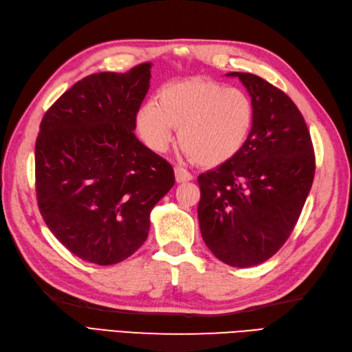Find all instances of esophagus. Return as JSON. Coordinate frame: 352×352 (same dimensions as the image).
Masks as SVG:
<instances>
[{
    "label": "esophagus",
    "instance_id": "obj_1",
    "mask_svg": "<svg viewBox=\"0 0 352 352\" xmlns=\"http://www.w3.org/2000/svg\"><path fill=\"white\" fill-rule=\"evenodd\" d=\"M174 172H175V180H177V183L190 182L192 178H193V177H192V174H190V172H189L188 169L182 168V166H175Z\"/></svg>",
    "mask_w": 352,
    "mask_h": 352
}]
</instances>
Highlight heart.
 <instances>
[{
    "label": "heart",
    "mask_w": 352,
    "mask_h": 352,
    "mask_svg": "<svg viewBox=\"0 0 352 352\" xmlns=\"http://www.w3.org/2000/svg\"><path fill=\"white\" fill-rule=\"evenodd\" d=\"M254 107L242 89L192 78L164 86L138 110L136 130L144 144L163 153L178 130V144L197 163L214 168L241 151L250 138Z\"/></svg>",
    "instance_id": "heart-1"
}]
</instances>
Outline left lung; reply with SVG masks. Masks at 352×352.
I'll use <instances>...</instances> for the list:
<instances>
[{
  "instance_id": "left-lung-1",
  "label": "left lung",
  "mask_w": 352,
  "mask_h": 352,
  "mask_svg": "<svg viewBox=\"0 0 352 352\" xmlns=\"http://www.w3.org/2000/svg\"><path fill=\"white\" fill-rule=\"evenodd\" d=\"M248 91L254 121L233 159L198 177V221L207 248L223 263H263L287 241L315 177V153L301 111L248 72H230Z\"/></svg>"
}]
</instances>
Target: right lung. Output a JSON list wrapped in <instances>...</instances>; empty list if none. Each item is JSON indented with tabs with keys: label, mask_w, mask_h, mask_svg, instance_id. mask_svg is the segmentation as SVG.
<instances>
[{
	"label": "right lung",
	"mask_w": 352,
	"mask_h": 352,
	"mask_svg": "<svg viewBox=\"0 0 352 352\" xmlns=\"http://www.w3.org/2000/svg\"><path fill=\"white\" fill-rule=\"evenodd\" d=\"M151 63L77 81L48 109L36 139V193L58 241L107 266L146 241L149 214L175 183L170 164L136 138Z\"/></svg>",
	"instance_id": "obj_1"
}]
</instances>
